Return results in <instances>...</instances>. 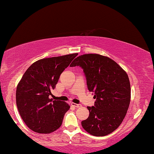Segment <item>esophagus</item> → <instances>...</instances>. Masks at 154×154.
<instances>
[{
    "instance_id": "obj_1",
    "label": "esophagus",
    "mask_w": 154,
    "mask_h": 154,
    "mask_svg": "<svg viewBox=\"0 0 154 154\" xmlns=\"http://www.w3.org/2000/svg\"><path fill=\"white\" fill-rule=\"evenodd\" d=\"M71 105L73 106H75V107H77H77H80V106H82L81 105H79V104H76V103H72Z\"/></svg>"
}]
</instances>
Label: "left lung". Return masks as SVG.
<instances>
[{"instance_id": "obj_1", "label": "left lung", "mask_w": 154, "mask_h": 154, "mask_svg": "<svg viewBox=\"0 0 154 154\" xmlns=\"http://www.w3.org/2000/svg\"><path fill=\"white\" fill-rule=\"evenodd\" d=\"M82 67L88 89L94 93V106H87L88 119L82 122L88 133L109 134L120 126L130 102V84L126 71L113 60L96 54L78 56L70 66Z\"/></svg>"}]
</instances>
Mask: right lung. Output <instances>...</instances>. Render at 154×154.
I'll return each mask as SVG.
<instances>
[{"label": "right lung", "instance_id": "1", "mask_svg": "<svg viewBox=\"0 0 154 154\" xmlns=\"http://www.w3.org/2000/svg\"><path fill=\"white\" fill-rule=\"evenodd\" d=\"M78 54L43 58L31 65L17 84L16 104L21 118L30 130L49 134L61 126L70 109L66 103L49 98L60 76Z\"/></svg>", "mask_w": 154, "mask_h": 154}]
</instances>
